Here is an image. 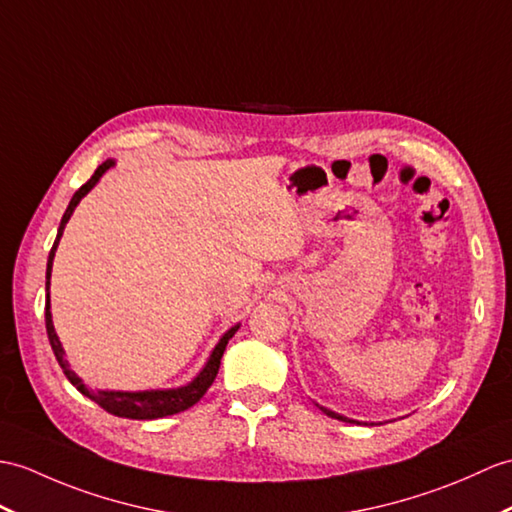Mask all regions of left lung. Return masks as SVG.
Masks as SVG:
<instances>
[{"instance_id":"8db88e82","label":"left lung","mask_w":512,"mask_h":512,"mask_svg":"<svg viewBox=\"0 0 512 512\" xmlns=\"http://www.w3.org/2000/svg\"><path fill=\"white\" fill-rule=\"evenodd\" d=\"M318 406V403H316ZM320 410H323L327 417H331V419H338V421H347V423H360V421H353V419H347V417H342V414H338V412H334V410H327V408H323V406H318Z\"/></svg>"}]
</instances>
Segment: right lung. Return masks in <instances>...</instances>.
<instances>
[{
	"instance_id": "add662e5",
	"label": "right lung",
	"mask_w": 512,
	"mask_h": 512,
	"mask_svg": "<svg viewBox=\"0 0 512 512\" xmlns=\"http://www.w3.org/2000/svg\"><path fill=\"white\" fill-rule=\"evenodd\" d=\"M115 161L113 159H106L98 170L93 172V176L89 181L82 185L78 192L74 194V198L69 200V207L63 213V220H61V227H58V235L54 240V246L50 251V257H47V272H45V329H47V338H50L52 344V351L56 355L58 364H61L65 377L69 379L71 384H74L82 395L89 397L91 401L98 403L100 408H104L106 412L115 414V417H122V419H139V421H150V419H163V417H170V414L176 412H183L187 408H192L194 403H198L202 399V395L209 390V386L213 384V379L218 375V368H220V360H222V353L227 349L229 340L235 336V331L240 329V325L231 327L227 334L220 338V342L216 344V349L211 351L209 360L205 364V368L194 377V382H189L187 386L181 388H170V390H139V392H122V390H91L82 379L71 371L67 360H65V351H63V344L58 340L54 325H52V312H50V277H52V261H54V253H56V246L61 242V235L65 224L69 222L71 213H74L78 202L85 198L91 189L95 187V183L100 181V176L113 168Z\"/></svg>"
}]
</instances>
